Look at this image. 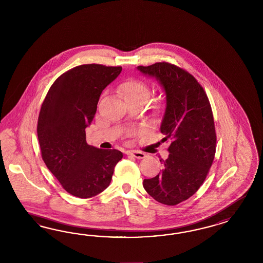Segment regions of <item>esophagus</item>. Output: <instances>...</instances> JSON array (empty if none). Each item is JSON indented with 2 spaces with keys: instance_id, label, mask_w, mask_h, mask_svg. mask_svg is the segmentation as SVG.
Returning <instances> with one entry per match:
<instances>
[{
  "instance_id": "obj_1",
  "label": "esophagus",
  "mask_w": 263,
  "mask_h": 263,
  "mask_svg": "<svg viewBox=\"0 0 263 263\" xmlns=\"http://www.w3.org/2000/svg\"><path fill=\"white\" fill-rule=\"evenodd\" d=\"M128 156H132V157H135L137 159H143L146 155L143 153V152H138V151H129L126 152Z\"/></svg>"
}]
</instances>
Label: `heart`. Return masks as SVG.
Here are the masks:
<instances>
[{
  "instance_id": "1",
  "label": "heart",
  "mask_w": 263,
  "mask_h": 263,
  "mask_svg": "<svg viewBox=\"0 0 263 263\" xmlns=\"http://www.w3.org/2000/svg\"><path fill=\"white\" fill-rule=\"evenodd\" d=\"M118 90L120 96L127 102L131 103L144 104L149 96L152 95L151 87L142 80L131 79L125 80L119 86ZM161 103L156 101L152 106V110L154 112H159L161 111Z\"/></svg>"
}]
</instances>
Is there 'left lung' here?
I'll return each mask as SVG.
<instances>
[{
  "label": "left lung",
  "instance_id": "left-lung-1",
  "mask_svg": "<svg viewBox=\"0 0 263 263\" xmlns=\"http://www.w3.org/2000/svg\"><path fill=\"white\" fill-rule=\"evenodd\" d=\"M138 69L159 80L166 91L160 130L162 141H171L164 168L144 179L143 188L160 203L176 205L199 190L212 166L217 137L211 105L197 79L175 64L162 62Z\"/></svg>",
  "mask_w": 263,
  "mask_h": 263
}]
</instances>
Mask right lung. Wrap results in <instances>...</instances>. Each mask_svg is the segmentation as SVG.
<instances>
[{"mask_svg":"<svg viewBox=\"0 0 263 263\" xmlns=\"http://www.w3.org/2000/svg\"><path fill=\"white\" fill-rule=\"evenodd\" d=\"M121 69L97 64L75 66L53 83L40 108L41 157L64 190L81 199L103 192L123 157L118 149L96 148L86 141L100 95Z\"/></svg>","mask_w":263,"mask_h":263,"instance_id":"1","label":"right lung"}]
</instances>
